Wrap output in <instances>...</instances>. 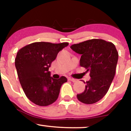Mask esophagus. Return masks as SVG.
<instances>
[{"instance_id":"esophagus-1","label":"esophagus","mask_w":131,"mask_h":131,"mask_svg":"<svg viewBox=\"0 0 131 131\" xmlns=\"http://www.w3.org/2000/svg\"><path fill=\"white\" fill-rule=\"evenodd\" d=\"M68 80L72 81V82H76V81H78V79H74V78H68Z\"/></svg>"}]
</instances>
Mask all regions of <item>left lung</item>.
I'll return each instance as SVG.
<instances>
[{
    "mask_svg": "<svg viewBox=\"0 0 131 131\" xmlns=\"http://www.w3.org/2000/svg\"><path fill=\"white\" fill-rule=\"evenodd\" d=\"M71 49L81 54V67L90 71L84 91L77 95L79 101L93 104L103 98L108 91L116 73L118 53L110 42L93 39L72 45ZM85 83V82H84Z\"/></svg>",
    "mask_w": 131,
    "mask_h": 131,
    "instance_id": "obj_1",
    "label": "left lung"
}]
</instances>
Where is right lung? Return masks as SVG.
<instances>
[{
	"mask_svg": "<svg viewBox=\"0 0 131 131\" xmlns=\"http://www.w3.org/2000/svg\"><path fill=\"white\" fill-rule=\"evenodd\" d=\"M68 42H34L18 51L15 64L19 82L28 99L39 106H48L57 100L61 85L67 81L61 76L55 79L49 68L57 54Z\"/></svg>",
	"mask_w": 131,
	"mask_h": 131,
	"instance_id": "1",
	"label": "right lung"
}]
</instances>
